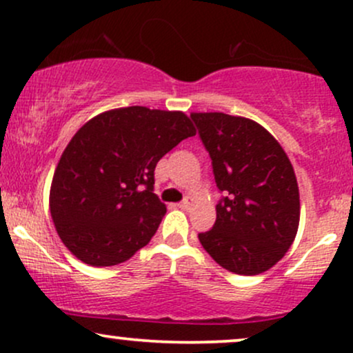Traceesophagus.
Wrapping results in <instances>:
<instances>
[{
	"instance_id": "1",
	"label": "esophagus",
	"mask_w": 353,
	"mask_h": 353,
	"mask_svg": "<svg viewBox=\"0 0 353 353\" xmlns=\"http://www.w3.org/2000/svg\"><path fill=\"white\" fill-rule=\"evenodd\" d=\"M192 204H194V201L190 199V197H185L184 201H182V202H179V204H177V208H181V209H185V210H188V209H190V205H192Z\"/></svg>"
}]
</instances>
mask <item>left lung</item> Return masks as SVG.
I'll list each match as a JSON object with an SVG mask.
<instances>
[{
	"label": "left lung",
	"mask_w": 353,
	"mask_h": 353,
	"mask_svg": "<svg viewBox=\"0 0 353 353\" xmlns=\"http://www.w3.org/2000/svg\"><path fill=\"white\" fill-rule=\"evenodd\" d=\"M212 161L217 189L212 229L202 247L229 272L269 270L292 245L301 219L297 179L281 144L261 124L224 112H192Z\"/></svg>",
	"instance_id": "8db88e82"
}]
</instances>
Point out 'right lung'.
<instances>
[{"label": "right lung", "mask_w": 353, "mask_h": 353, "mask_svg": "<svg viewBox=\"0 0 353 353\" xmlns=\"http://www.w3.org/2000/svg\"><path fill=\"white\" fill-rule=\"evenodd\" d=\"M196 134L184 112L143 106L92 117L61 156L50 194L63 244L92 267L117 265L149 244L165 214L154 169Z\"/></svg>", "instance_id": "add662e5"}]
</instances>
